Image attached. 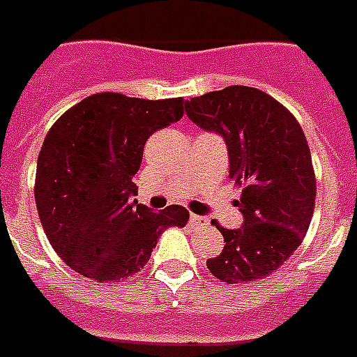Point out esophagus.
I'll use <instances>...</instances> for the list:
<instances>
[{"instance_id": "34e87169", "label": "esophagus", "mask_w": 357, "mask_h": 357, "mask_svg": "<svg viewBox=\"0 0 357 357\" xmlns=\"http://www.w3.org/2000/svg\"><path fill=\"white\" fill-rule=\"evenodd\" d=\"M190 222H192V225H208V219H206V217H202V215H192L190 213Z\"/></svg>"}]
</instances>
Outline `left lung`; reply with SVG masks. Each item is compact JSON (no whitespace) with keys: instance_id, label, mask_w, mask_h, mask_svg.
I'll list each match as a JSON object with an SVG mask.
<instances>
[{"instance_id":"left-lung-1","label":"left lung","mask_w":357,"mask_h":357,"mask_svg":"<svg viewBox=\"0 0 357 357\" xmlns=\"http://www.w3.org/2000/svg\"><path fill=\"white\" fill-rule=\"evenodd\" d=\"M185 112L225 138L230 179L243 187V225L228 230L215 222L225 249L208 269L228 284L271 275L303 241L314 211L317 178L303 130L281 102L247 86L185 100Z\"/></svg>"}]
</instances>
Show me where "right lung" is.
I'll return each mask as SVG.
<instances>
[{"label": "right lung", "mask_w": 357, "mask_h": 357, "mask_svg": "<svg viewBox=\"0 0 357 357\" xmlns=\"http://www.w3.org/2000/svg\"><path fill=\"white\" fill-rule=\"evenodd\" d=\"M185 100L95 93L48 130L35 176V202L54 251L95 282H119L146 266L167 228L189 211H160L132 200V176L155 130L183 118Z\"/></svg>", "instance_id": "add662e5"}]
</instances>
